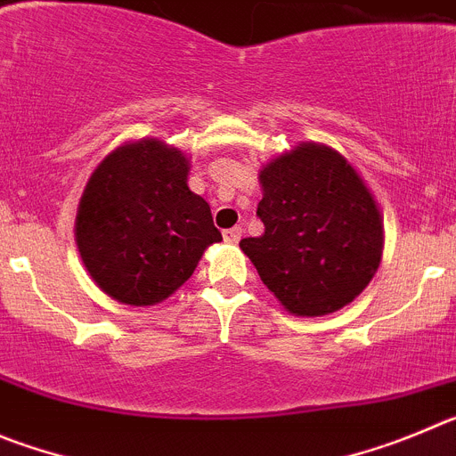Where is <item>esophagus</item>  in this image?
I'll return each mask as SVG.
<instances>
[{"label":"esophagus","mask_w":456,"mask_h":456,"mask_svg":"<svg viewBox=\"0 0 456 456\" xmlns=\"http://www.w3.org/2000/svg\"><path fill=\"white\" fill-rule=\"evenodd\" d=\"M223 236H224V240H227V243H238V240H240V238H243V229H240V227L224 229Z\"/></svg>","instance_id":"34e87169"}]
</instances>
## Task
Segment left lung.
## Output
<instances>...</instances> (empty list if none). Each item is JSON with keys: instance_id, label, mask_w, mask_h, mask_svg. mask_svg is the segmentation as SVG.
I'll return each instance as SVG.
<instances>
[{"instance_id": "left-lung-1", "label": "left lung", "mask_w": 456, "mask_h": 456, "mask_svg": "<svg viewBox=\"0 0 456 456\" xmlns=\"http://www.w3.org/2000/svg\"><path fill=\"white\" fill-rule=\"evenodd\" d=\"M256 216L265 232L240 249L289 314L327 315L370 284L384 223L370 188L343 154L318 142L265 163Z\"/></svg>"}]
</instances>
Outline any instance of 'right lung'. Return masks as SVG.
Instances as JSON below:
<instances>
[{
    "mask_svg": "<svg viewBox=\"0 0 456 456\" xmlns=\"http://www.w3.org/2000/svg\"><path fill=\"white\" fill-rule=\"evenodd\" d=\"M186 154L157 138L125 142L90 175L77 211L81 261L122 305L170 297L223 240L207 200L188 188Z\"/></svg>",
    "mask_w": 456,
    "mask_h": 456,
    "instance_id": "add662e5",
    "label": "right lung"
}]
</instances>
